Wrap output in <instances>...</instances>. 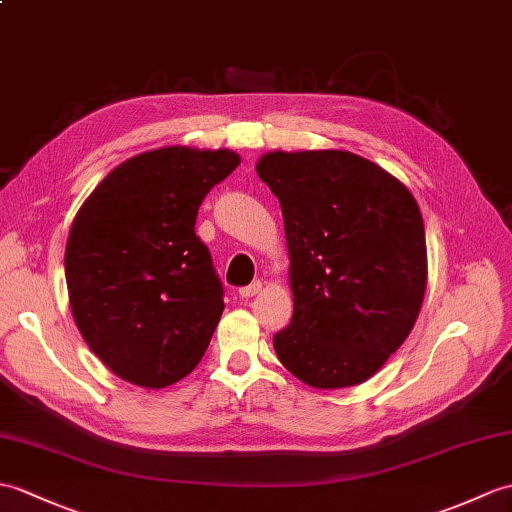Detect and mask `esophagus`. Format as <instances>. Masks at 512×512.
<instances>
[{"mask_svg": "<svg viewBox=\"0 0 512 512\" xmlns=\"http://www.w3.org/2000/svg\"><path fill=\"white\" fill-rule=\"evenodd\" d=\"M259 292H261V281H253L251 285H244V288H240L242 299H251V296H255Z\"/></svg>", "mask_w": 512, "mask_h": 512, "instance_id": "obj_1", "label": "esophagus"}]
</instances>
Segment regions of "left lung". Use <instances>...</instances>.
<instances>
[{
	"mask_svg": "<svg viewBox=\"0 0 512 512\" xmlns=\"http://www.w3.org/2000/svg\"><path fill=\"white\" fill-rule=\"evenodd\" d=\"M257 174L279 198L294 314L277 358L314 388L366 382L408 338L427 283L425 229L408 187L347 150L268 152Z\"/></svg>",
	"mask_w": 512,
	"mask_h": 512,
	"instance_id": "1",
	"label": "left lung"
}]
</instances>
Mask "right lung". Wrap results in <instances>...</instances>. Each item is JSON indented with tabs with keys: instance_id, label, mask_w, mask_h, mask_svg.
<instances>
[{
	"instance_id": "obj_1",
	"label": "right lung",
	"mask_w": 512,
	"mask_h": 512,
	"mask_svg": "<svg viewBox=\"0 0 512 512\" xmlns=\"http://www.w3.org/2000/svg\"><path fill=\"white\" fill-rule=\"evenodd\" d=\"M240 157L170 146L124 161L93 189L65 248L69 305L89 349L126 379L165 388L205 355L224 310L198 207Z\"/></svg>"
}]
</instances>
